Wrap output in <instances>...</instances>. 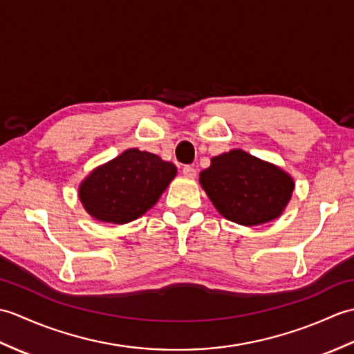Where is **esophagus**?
<instances>
[{"label": "esophagus", "instance_id": "1", "mask_svg": "<svg viewBox=\"0 0 354 354\" xmlns=\"http://www.w3.org/2000/svg\"><path fill=\"white\" fill-rule=\"evenodd\" d=\"M183 173L187 178H196V169L192 167V165H184Z\"/></svg>", "mask_w": 354, "mask_h": 354}]
</instances>
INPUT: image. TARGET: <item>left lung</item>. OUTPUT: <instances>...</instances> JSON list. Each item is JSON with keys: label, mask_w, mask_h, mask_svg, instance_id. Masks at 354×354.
I'll use <instances>...</instances> for the list:
<instances>
[{"label": "left lung", "mask_w": 354, "mask_h": 354, "mask_svg": "<svg viewBox=\"0 0 354 354\" xmlns=\"http://www.w3.org/2000/svg\"><path fill=\"white\" fill-rule=\"evenodd\" d=\"M199 183L219 214L243 227L280 217L295 189L288 171L242 149L213 156Z\"/></svg>", "instance_id": "obj_1"}]
</instances>
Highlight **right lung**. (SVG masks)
<instances>
[{"label":"right lung","mask_w":354,"mask_h":354,"mask_svg":"<svg viewBox=\"0 0 354 354\" xmlns=\"http://www.w3.org/2000/svg\"><path fill=\"white\" fill-rule=\"evenodd\" d=\"M176 173L173 162L132 147L89 173L79 199L95 221L123 225L149 212Z\"/></svg>","instance_id":"1"}]
</instances>
